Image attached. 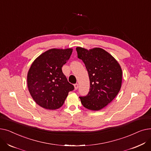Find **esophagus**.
<instances>
[{"label":"esophagus","instance_id":"34e87169","mask_svg":"<svg viewBox=\"0 0 151 151\" xmlns=\"http://www.w3.org/2000/svg\"><path fill=\"white\" fill-rule=\"evenodd\" d=\"M74 87H75V90H76V89H78V84H74Z\"/></svg>","mask_w":151,"mask_h":151}]
</instances>
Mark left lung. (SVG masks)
<instances>
[{"instance_id": "left-lung-1", "label": "left lung", "mask_w": 151, "mask_h": 151, "mask_svg": "<svg viewBox=\"0 0 151 151\" xmlns=\"http://www.w3.org/2000/svg\"><path fill=\"white\" fill-rule=\"evenodd\" d=\"M78 58L84 63L88 72L90 89L86 96L80 97L84 107L98 111L116 97L122 84V71L117 60L99 47L89 51L76 47Z\"/></svg>"}]
</instances>
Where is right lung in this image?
Returning <instances> with one entry per match:
<instances>
[{
  "label": "right lung",
  "instance_id": "obj_1",
  "mask_svg": "<svg viewBox=\"0 0 151 151\" xmlns=\"http://www.w3.org/2000/svg\"><path fill=\"white\" fill-rule=\"evenodd\" d=\"M72 51L71 48L51 49L39 55L32 64L27 74L28 89L32 97L42 108H59L68 92L74 89L62 70Z\"/></svg>",
  "mask_w": 151,
  "mask_h": 151
}]
</instances>
